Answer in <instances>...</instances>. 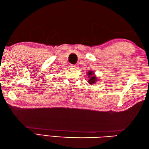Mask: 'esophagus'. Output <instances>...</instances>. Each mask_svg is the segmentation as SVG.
I'll return each mask as SVG.
<instances>
[{
	"instance_id": "esophagus-1",
	"label": "esophagus",
	"mask_w": 149,
	"mask_h": 149,
	"mask_svg": "<svg viewBox=\"0 0 149 149\" xmlns=\"http://www.w3.org/2000/svg\"><path fill=\"white\" fill-rule=\"evenodd\" d=\"M70 67L72 68H77V65H70Z\"/></svg>"
}]
</instances>
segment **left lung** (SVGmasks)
I'll return each instance as SVG.
<instances>
[{
	"label": "left lung",
	"instance_id": "obj_1",
	"mask_svg": "<svg viewBox=\"0 0 149 149\" xmlns=\"http://www.w3.org/2000/svg\"><path fill=\"white\" fill-rule=\"evenodd\" d=\"M88 77H89V79H88V83H89V84H93L97 83V78L96 77L95 75L94 72L92 71H89L88 72Z\"/></svg>",
	"mask_w": 149,
	"mask_h": 149
}]
</instances>
